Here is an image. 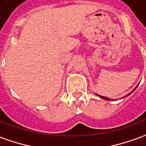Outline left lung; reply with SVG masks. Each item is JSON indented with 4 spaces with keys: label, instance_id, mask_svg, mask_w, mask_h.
Returning <instances> with one entry per match:
<instances>
[{
    "label": "left lung",
    "instance_id": "1",
    "mask_svg": "<svg viewBox=\"0 0 146 146\" xmlns=\"http://www.w3.org/2000/svg\"><path fill=\"white\" fill-rule=\"evenodd\" d=\"M139 86V84H138V85H137V86ZM137 86H136V87H135V89H134V90H132V92H131V93H129V94H128L127 96L130 95V94H131V93H133V92H134V90H135V89H136V88H137ZM96 96H100V95H97V94H96ZM124 96V97H126V96ZM100 97H101V98H102V99H103V100H110V98L105 97V96H100ZM111 100H113V99H111Z\"/></svg>",
    "mask_w": 146,
    "mask_h": 146
}]
</instances>
